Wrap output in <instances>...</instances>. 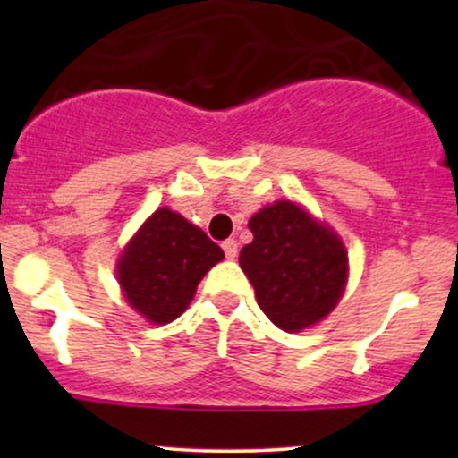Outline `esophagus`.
<instances>
[{
	"instance_id": "esophagus-1",
	"label": "esophagus",
	"mask_w": 458,
	"mask_h": 458,
	"mask_svg": "<svg viewBox=\"0 0 458 458\" xmlns=\"http://www.w3.org/2000/svg\"><path fill=\"white\" fill-rule=\"evenodd\" d=\"M222 247H224V254H225V259H228V260L236 259V254H239V243H236L234 239H225L224 243H222Z\"/></svg>"
}]
</instances>
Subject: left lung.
Segmentation results:
<instances>
[{"label":"left lung","instance_id":"1","mask_svg":"<svg viewBox=\"0 0 458 458\" xmlns=\"http://www.w3.org/2000/svg\"><path fill=\"white\" fill-rule=\"evenodd\" d=\"M247 225L254 241L239 265L271 323L295 334L327 317L349 277L340 236L291 199L265 207Z\"/></svg>","mask_w":458,"mask_h":458}]
</instances>
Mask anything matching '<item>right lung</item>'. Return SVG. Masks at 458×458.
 <instances>
[{
    "label": "right lung",
    "mask_w": 458,
    "mask_h": 458,
    "mask_svg": "<svg viewBox=\"0 0 458 458\" xmlns=\"http://www.w3.org/2000/svg\"><path fill=\"white\" fill-rule=\"evenodd\" d=\"M222 259V247L198 225L163 207L129 241L115 273L129 306L165 325L185 312L199 280Z\"/></svg>",
    "instance_id": "right-lung-1"
}]
</instances>
